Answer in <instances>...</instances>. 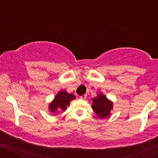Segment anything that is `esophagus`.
<instances>
[{
    "mask_svg": "<svg viewBox=\"0 0 158 158\" xmlns=\"http://www.w3.org/2000/svg\"><path fill=\"white\" fill-rule=\"evenodd\" d=\"M86 96H87V95H86V94H85V95H81L79 98H80L81 99H82V100H85V98H86Z\"/></svg>",
    "mask_w": 158,
    "mask_h": 158,
    "instance_id": "obj_1",
    "label": "esophagus"
}]
</instances>
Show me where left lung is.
I'll list each match as a JSON object with an SVG mask.
<instances>
[{
	"label": "left lung",
	"instance_id": "obj_1",
	"mask_svg": "<svg viewBox=\"0 0 158 158\" xmlns=\"http://www.w3.org/2000/svg\"><path fill=\"white\" fill-rule=\"evenodd\" d=\"M92 101L93 102L92 108L98 117L100 118L109 117L113 106L111 101H109L102 94H99L97 97L92 98Z\"/></svg>",
	"mask_w": 158,
	"mask_h": 158
}]
</instances>
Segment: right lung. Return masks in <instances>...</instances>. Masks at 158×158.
Returning <instances> with one entry per match:
<instances>
[{
    "instance_id": "obj_1",
    "label": "right lung",
    "mask_w": 158,
    "mask_h": 158,
    "mask_svg": "<svg viewBox=\"0 0 158 158\" xmlns=\"http://www.w3.org/2000/svg\"><path fill=\"white\" fill-rule=\"evenodd\" d=\"M76 96L73 94H69L66 91L63 90L59 92L55 96L52 102L49 105V111L53 112H56L57 110L59 111H66L69 103L72 100L75 99Z\"/></svg>"
}]
</instances>
